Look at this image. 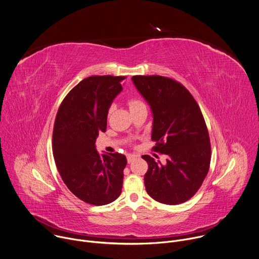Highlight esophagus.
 I'll return each mask as SVG.
<instances>
[{"mask_svg": "<svg viewBox=\"0 0 259 259\" xmlns=\"http://www.w3.org/2000/svg\"><path fill=\"white\" fill-rule=\"evenodd\" d=\"M135 158H137V155H135V154H128L127 155V161L130 163L132 160H134Z\"/></svg>", "mask_w": 259, "mask_h": 259, "instance_id": "obj_1", "label": "esophagus"}]
</instances>
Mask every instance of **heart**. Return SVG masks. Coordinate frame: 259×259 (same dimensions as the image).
<instances>
[{
	"label": "heart",
	"instance_id": "b5f03b06",
	"mask_svg": "<svg viewBox=\"0 0 259 259\" xmlns=\"http://www.w3.org/2000/svg\"><path fill=\"white\" fill-rule=\"evenodd\" d=\"M128 106H129L130 111H133V110H135V109H137V108H139V107H141V106H144V104H143L139 99L130 98V99L128 100ZM112 111H113V108L111 107V108L109 109V113H108L109 116L111 115Z\"/></svg>",
	"mask_w": 259,
	"mask_h": 259
}]
</instances>
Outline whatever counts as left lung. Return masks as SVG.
<instances>
[{
	"mask_svg": "<svg viewBox=\"0 0 259 259\" xmlns=\"http://www.w3.org/2000/svg\"><path fill=\"white\" fill-rule=\"evenodd\" d=\"M132 80L153 114L152 149L167 156L161 164L142 155L148 164L145 190L160 203H183L195 195L209 169L211 148L203 115L189 91L174 79L135 75Z\"/></svg>",
	"mask_w": 259,
	"mask_h": 259,
	"instance_id": "8db88e82",
	"label": "left lung"
}]
</instances>
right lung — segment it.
<instances>
[{
    "label": "right lung",
    "mask_w": 259,
    "mask_h": 259,
    "mask_svg": "<svg viewBox=\"0 0 259 259\" xmlns=\"http://www.w3.org/2000/svg\"><path fill=\"white\" fill-rule=\"evenodd\" d=\"M125 78L95 75L83 79L65 97L56 116L53 154L59 174L68 189L89 204H109L122 192L126 156L100 154L96 140L106 132L109 108L123 90Z\"/></svg>",
    "instance_id": "1"
}]
</instances>
